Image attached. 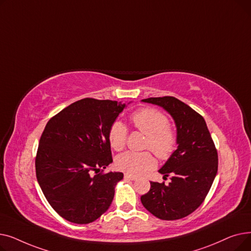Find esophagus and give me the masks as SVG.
Instances as JSON below:
<instances>
[{
    "mask_svg": "<svg viewBox=\"0 0 251 251\" xmlns=\"http://www.w3.org/2000/svg\"><path fill=\"white\" fill-rule=\"evenodd\" d=\"M124 177L126 178V179H128V180H131V181H135L137 178L135 177V176H132V175H129V174H125L124 175Z\"/></svg>",
    "mask_w": 251,
    "mask_h": 251,
    "instance_id": "obj_1",
    "label": "esophagus"
}]
</instances>
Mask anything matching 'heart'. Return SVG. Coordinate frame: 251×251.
I'll return each instance as SVG.
<instances>
[{
  "mask_svg": "<svg viewBox=\"0 0 251 251\" xmlns=\"http://www.w3.org/2000/svg\"><path fill=\"white\" fill-rule=\"evenodd\" d=\"M134 127L147 135L146 149H150L156 156L167 160L177 147V136L169 127L168 118L154 109H142L131 116ZM128 135L127 127L120 121L112 124L109 130L111 147L119 151L125 148ZM117 167L129 175H142L155 166V160L149 151H126L117 157Z\"/></svg>",
  "mask_w": 251,
  "mask_h": 251,
  "instance_id": "1",
  "label": "heart"
}]
</instances>
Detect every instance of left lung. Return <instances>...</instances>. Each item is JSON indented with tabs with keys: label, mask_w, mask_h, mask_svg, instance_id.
<instances>
[{
	"label": "left lung",
	"mask_w": 251,
	"mask_h": 251,
	"mask_svg": "<svg viewBox=\"0 0 251 251\" xmlns=\"http://www.w3.org/2000/svg\"><path fill=\"white\" fill-rule=\"evenodd\" d=\"M168 112L176 125L177 150L159 173L171 175L169 185L151 182L150 191L140 197L151 214L173 221L187 217L204 201L218 172V152L202 116L174 97L150 98Z\"/></svg>",
	"instance_id": "8db88e82"
}]
</instances>
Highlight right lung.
Listing matches in <instances>:
<instances>
[{"instance_id":"obj_1","label":"right lung","mask_w":251,"mask_h":251,"mask_svg":"<svg viewBox=\"0 0 251 251\" xmlns=\"http://www.w3.org/2000/svg\"><path fill=\"white\" fill-rule=\"evenodd\" d=\"M126 103L83 99L52 117L39 140L35 171L47 201L65 220L89 224L110 207L121 172L97 174L112 162L109 130Z\"/></svg>"}]
</instances>
